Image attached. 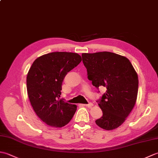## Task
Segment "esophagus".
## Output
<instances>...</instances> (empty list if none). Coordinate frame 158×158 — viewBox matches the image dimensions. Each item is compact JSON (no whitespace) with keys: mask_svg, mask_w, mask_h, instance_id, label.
I'll list each match as a JSON object with an SVG mask.
<instances>
[{"mask_svg":"<svg viewBox=\"0 0 158 158\" xmlns=\"http://www.w3.org/2000/svg\"><path fill=\"white\" fill-rule=\"evenodd\" d=\"M83 106L88 107V108H91V107L93 106V104L92 103H89V104H84V105H83Z\"/></svg>","mask_w":158,"mask_h":158,"instance_id":"esophagus-1","label":"esophagus"}]
</instances>
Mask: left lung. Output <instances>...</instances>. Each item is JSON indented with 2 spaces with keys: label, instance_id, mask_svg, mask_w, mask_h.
Returning a JSON list of instances; mask_svg holds the SVG:
<instances>
[{
  "label": "left lung",
  "instance_id": "1",
  "mask_svg": "<svg viewBox=\"0 0 158 158\" xmlns=\"http://www.w3.org/2000/svg\"><path fill=\"white\" fill-rule=\"evenodd\" d=\"M88 78L97 89L106 91L97 100L102 116L96 123L102 129L114 130L125 122L136 101L139 79L127 58L112 52L82 53Z\"/></svg>",
  "mask_w": 158,
  "mask_h": 158
}]
</instances>
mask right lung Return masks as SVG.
Masks as SVG:
<instances>
[{
	"label": "right lung",
	"mask_w": 158,
	"mask_h": 158,
	"mask_svg": "<svg viewBox=\"0 0 158 158\" xmlns=\"http://www.w3.org/2000/svg\"><path fill=\"white\" fill-rule=\"evenodd\" d=\"M81 62L78 53L52 52L36 58L26 78L28 98L36 115L47 125L61 127L68 123L77 106L60 99L66 74Z\"/></svg>",
	"instance_id": "obj_1"
}]
</instances>
